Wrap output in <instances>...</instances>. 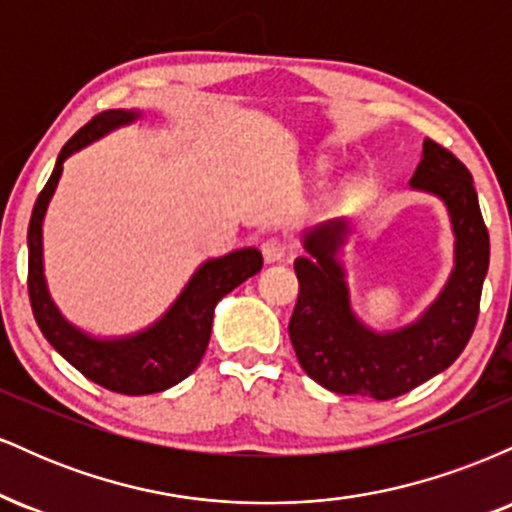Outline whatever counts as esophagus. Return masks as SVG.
<instances>
[{
    "label": "esophagus",
    "instance_id": "1",
    "mask_svg": "<svg viewBox=\"0 0 512 512\" xmlns=\"http://www.w3.org/2000/svg\"><path fill=\"white\" fill-rule=\"evenodd\" d=\"M262 255H264V260H267V262L284 260V257L289 255V243H286V240L279 238V236L267 238L262 243Z\"/></svg>",
    "mask_w": 512,
    "mask_h": 512
}]
</instances>
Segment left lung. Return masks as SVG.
<instances>
[{"instance_id":"8db88e82","label":"left lung","mask_w":512,"mask_h":512,"mask_svg":"<svg viewBox=\"0 0 512 512\" xmlns=\"http://www.w3.org/2000/svg\"><path fill=\"white\" fill-rule=\"evenodd\" d=\"M411 187L443 199L455 231V269L436 303L414 325L378 334L354 315L337 260L346 236L344 219L313 228L303 240L308 257L293 262L298 276V301L289 322L293 351L305 373L337 395H404L452 366L477 325L491 248L472 173L448 149L426 139Z\"/></svg>"}]
</instances>
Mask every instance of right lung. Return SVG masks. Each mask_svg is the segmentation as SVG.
Wrapping results in <instances>:
<instances>
[{"label":"right lung","mask_w":512,"mask_h":512,"mask_svg":"<svg viewBox=\"0 0 512 512\" xmlns=\"http://www.w3.org/2000/svg\"><path fill=\"white\" fill-rule=\"evenodd\" d=\"M137 117L139 113L134 110H105L86 122L62 146L55 170L35 199L28 223V296L40 332L81 375L120 395H154L185 380L207 351L216 303L262 269V252L257 248L207 260L192 274L168 313L149 330L132 337L96 339L64 320L52 303L43 274V219L60 182L62 163L74 151Z\"/></svg>","instance_id":"right-lung-1"}]
</instances>
